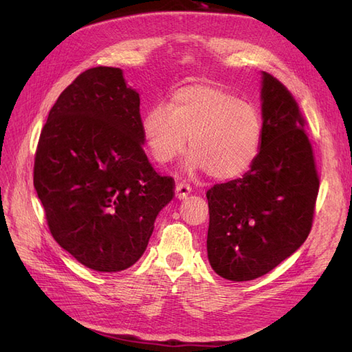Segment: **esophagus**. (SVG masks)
<instances>
[{"instance_id":"esophagus-1","label":"esophagus","mask_w":352,"mask_h":352,"mask_svg":"<svg viewBox=\"0 0 352 352\" xmlns=\"http://www.w3.org/2000/svg\"><path fill=\"white\" fill-rule=\"evenodd\" d=\"M190 190H192V188H190L189 185H186V184H177V185H176V189H175L176 198L185 199V198L190 194Z\"/></svg>"}]
</instances>
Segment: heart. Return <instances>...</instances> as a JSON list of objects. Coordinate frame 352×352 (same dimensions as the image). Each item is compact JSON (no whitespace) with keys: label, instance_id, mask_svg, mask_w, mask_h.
Listing matches in <instances>:
<instances>
[{"label":"heart","instance_id":"heart-1","mask_svg":"<svg viewBox=\"0 0 352 352\" xmlns=\"http://www.w3.org/2000/svg\"><path fill=\"white\" fill-rule=\"evenodd\" d=\"M153 158L173 162L185 151L188 167L206 170L216 180L235 179L255 163L263 141V120L252 104L216 85L194 83L177 89L168 104H157L142 119Z\"/></svg>","mask_w":352,"mask_h":352}]
</instances>
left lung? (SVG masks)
I'll list each match as a JSON object with an SVG mask.
<instances>
[{
	"label": "left lung",
	"instance_id": "obj_1",
	"mask_svg": "<svg viewBox=\"0 0 352 352\" xmlns=\"http://www.w3.org/2000/svg\"><path fill=\"white\" fill-rule=\"evenodd\" d=\"M263 141L242 177L208 192V261L221 278L257 279L301 247L311 230L318 177L298 104L261 72Z\"/></svg>",
	"mask_w": 352,
	"mask_h": 352
}]
</instances>
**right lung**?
Wrapping results in <instances>:
<instances>
[{
  "mask_svg": "<svg viewBox=\"0 0 352 352\" xmlns=\"http://www.w3.org/2000/svg\"><path fill=\"white\" fill-rule=\"evenodd\" d=\"M140 94L117 67L74 79L41 132L34 185L51 235L85 267L114 273L142 257L173 198L144 153Z\"/></svg>",
  "mask_w": 352,
  "mask_h": 352,
  "instance_id": "obj_1",
  "label": "right lung"
}]
</instances>
